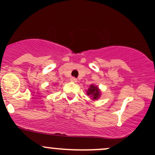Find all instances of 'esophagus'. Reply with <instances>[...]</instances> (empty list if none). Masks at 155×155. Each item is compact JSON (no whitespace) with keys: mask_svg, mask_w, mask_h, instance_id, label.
<instances>
[{"mask_svg":"<svg viewBox=\"0 0 155 155\" xmlns=\"http://www.w3.org/2000/svg\"><path fill=\"white\" fill-rule=\"evenodd\" d=\"M70 80H71L72 82H77V79H76V78H75V77H71V78H70Z\"/></svg>","mask_w":155,"mask_h":155,"instance_id":"1","label":"esophagus"}]
</instances>
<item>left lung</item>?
Returning <instances> with one entry per match:
<instances>
[{"label": "left lung", "mask_w": 155, "mask_h": 155, "mask_svg": "<svg viewBox=\"0 0 155 155\" xmlns=\"http://www.w3.org/2000/svg\"><path fill=\"white\" fill-rule=\"evenodd\" d=\"M87 94L92 97L94 100H97L99 98L100 95H101V92H100L97 87L94 86V85H91L90 87H89L88 91H87Z\"/></svg>", "instance_id": "left-lung-1"}]
</instances>
